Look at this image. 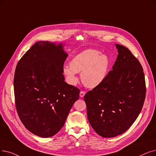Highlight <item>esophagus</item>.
Returning a JSON list of instances; mask_svg holds the SVG:
<instances>
[{"label":"esophagus","instance_id":"esophagus-1","mask_svg":"<svg viewBox=\"0 0 156 156\" xmlns=\"http://www.w3.org/2000/svg\"><path fill=\"white\" fill-rule=\"evenodd\" d=\"M85 92L84 91H81L80 93V96L81 98H83L85 96Z\"/></svg>","mask_w":156,"mask_h":156}]
</instances>
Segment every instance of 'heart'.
Instances as JSON below:
<instances>
[{
  "instance_id": "1",
  "label": "heart",
  "mask_w": 156,
  "mask_h": 156,
  "mask_svg": "<svg viewBox=\"0 0 156 156\" xmlns=\"http://www.w3.org/2000/svg\"><path fill=\"white\" fill-rule=\"evenodd\" d=\"M110 59L96 50L88 49L74 56L70 65L63 66V72L69 83L78 82L76 73H81V80L89 88H94L106 79L110 68Z\"/></svg>"
}]
</instances>
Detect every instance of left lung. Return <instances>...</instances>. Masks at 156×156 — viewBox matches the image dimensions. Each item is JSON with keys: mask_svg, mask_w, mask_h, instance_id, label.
<instances>
[{"mask_svg": "<svg viewBox=\"0 0 156 156\" xmlns=\"http://www.w3.org/2000/svg\"><path fill=\"white\" fill-rule=\"evenodd\" d=\"M118 55L104 82L84 96L89 123L99 135L122 134L138 117L146 94L144 70L126 47L116 44Z\"/></svg>", "mask_w": 156, "mask_h": 156, "instance_id": "8db88e82", "label": "left lung"}]
</instances>
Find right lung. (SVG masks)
<instances>
[{"label": "right lung", "instance_id": "1", "mask_svg": "<svg viewBox=\"0 0 156 156\" xmlns=\"http://www.w3.org/2000/svg\"><path fill=\"white\" fill-rule=\"evenodd\" d=\"M68 55L62 43L38 41L19 60L14 78L16 110L27 129L42 138L56 134L65 123L80 90L65 82Z\"/></svg>", "mask_w": 156, "mask_h": 156}]
</instances>
